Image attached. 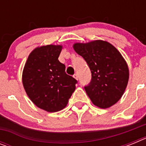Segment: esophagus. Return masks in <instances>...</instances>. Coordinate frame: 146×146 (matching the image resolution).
<instances>
[{
  "mask_svg": "<svg viewBox=\"0 0 146 146\" xmlns=\"http://www.w3.org/2000/svg\"><path fill=\"white\" fill-rule=\"evenodd\" d=\"M73 77H74L76 80H78V78H79V77H78V74H74V75H73Z\"/></svg>",
  "mask_w": 146,
  "mask_h": 146,
  "instance_id": "1",
  "label": "esophagus"
}]
</instances>
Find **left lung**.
Here are the masks:
<instances>
[{"label":"left lung","mask_w":146,"mask_h":146,"mask_svg":"<svg viewBox=\"0 0 146 146\" xmlns=\"http://www.w3.org/2000/svg\"><path fill=\"white\" fill-rule=\"evenodd\" d=\"M74 49L91 70V80L84 88L93 104L103 109L113 106L128 83V66L123 56L111 44L102 40L76 43Z\"/></svg>","instance_id":"obj_1"}]
</instances>
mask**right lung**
Wrapping results in <instances>:
<instances>
[{
    "label": "right lung",
    "mask_w": 146,
    "mask_h": 146,
    "mask_svg": "<svg viewBox=\"0 0 146 146\" xmlns=\"http://www.w3.org/2000/svg\"><path fill=\"white\" fill-rule=\"evenodd\" d=\"M61 50L60 45L37 47L28 56L23 72L28 97L38 108L50 113L66 106L77 83L58 60Z\"/></svg>",
    "instance_id": "1"
}]
</instances>
